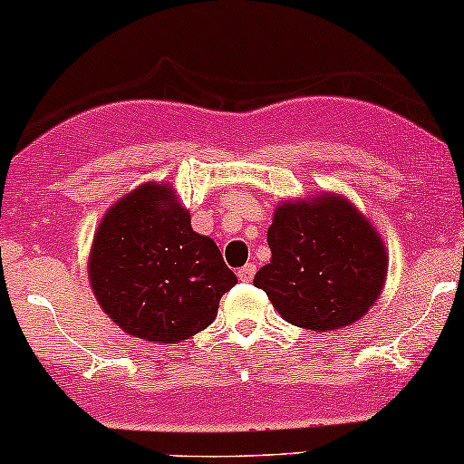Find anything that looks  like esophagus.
<instances>
[{"mask_svg": "<svg viewBox=\"0 0 464 464\" xmlns=\"http://www.w3.org/2000/svg\"><path fill=\"white\" fill-rule=\"evenodd\" d=\"M255 272H256V266H255V264H246V266L242 267V270H237V276H239V281H244V283L253 281Z\"/></svg>", "mask_w": 464, "mask_h": 464, "instance_id": "34e87169", "label": "esophagus"}]
</instances>
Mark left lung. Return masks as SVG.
Returning a JSON list of instances; mask_svg holds the SVG:
<instances>
[{"mask_svg":"<svg viewBox=\"0 0 464 464\" xmlns=\"http://www.w3.org/2000/svg\"><path fill=\"white\" fill-rule=\"evenodd\" d=\"M267 244L272 259L253 283L294 326L315 333L353 326L381 298L387 246L343 194L281 200Z\"/></svg>","mask_w":464,"mask_h":464,"instance_id":"1","label":"left lung"}]
</instances>
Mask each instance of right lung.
<instances>
[{"instance_id":"1","label":"right lung","mask_w":464,"mask_h":464,"mask_svg":"<svg viewBox=\"0 0 464 464\" xmlns=\"http://www.w3.org/2000/svg\"><path fill=\"white\" fill-rule=\"evenodd\" d=\"M88 281L99 306L127 334L177 343L216 320L237 276L214 239L194 231L175 186L147 181L103 214Z\"/></svg>"}]
</instances>
